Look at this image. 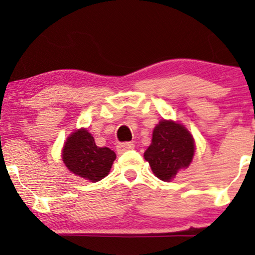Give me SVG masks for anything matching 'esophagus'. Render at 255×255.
<instances>
[{
    "label": "esophagus",
    "mask_w": 255,
    "mask_h": 255,
    "mask_svg": "<svg viewBox=\"0 0 255 255\" xmlns=\"http://www.w3.org/2000/svg\"><path fill=\"white\" fill-rule=\"evenodd\" d=\"M132 149H134V144L129 143V141H127V143H120L119 145H117V152H119V154H123V152L129 151V150Z\"/></svg>",
    "instance_id": "34e87169"
}]
</instances>
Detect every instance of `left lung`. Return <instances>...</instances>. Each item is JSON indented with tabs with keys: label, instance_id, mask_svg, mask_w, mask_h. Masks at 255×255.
Masks as SVG:
<instances>
[{
	"label": "left lung",
	"instance_id": "1",
	"mask_svg": "<svg viewBox=\"0 0 255 255\" xmlns=\"http://www.w3.org/2000/svg\"><path fill=\"white\" fill-rule=\"evenodd\" d=\"M194 151V138L182 123L161 120L152 130L151 144L144 152V159L157 178L170 182L179 170L191 165Z\"/></svg>",
	"mask_w": 255,
	"mask_h": 255
}]
</instances>
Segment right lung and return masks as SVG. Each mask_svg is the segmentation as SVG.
I'll list each match as a JSON object with an SVG mask.
<instances>
[{"label":"right lung","mask_w":255,"mask_h":255,"mask_svg":"<svg viewBox=\"0 0 255 255\" xmlns=\"http://www.w3.org/2000/svg\"><path fill=\"white\" fill-rule=\"evenodd\" d=\"M116 154L110 148H99L94 136L80 128L68 135L63 144L62 161L76 176L98 182L109 175Z\"/></svg>","instance_id":"add662e5"}]
</instances>
